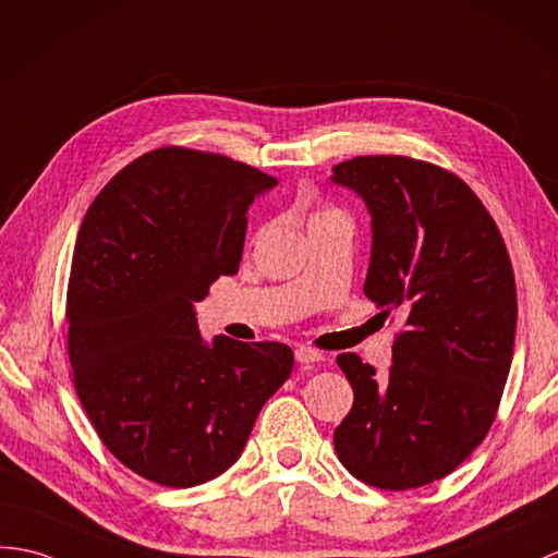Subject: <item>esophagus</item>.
Instances as JSON below:
<instances>
[{"label": "esophagus", "mask_w": 558, "mask_h": 558, "mask_svg": "<svg viewBox=\"0 0 558 558\" xmlns=\"http://www.w3.org/2000/svg\"><path fill=\"white\" fill-rule=\"evenodd\" d=\"M294 356H296V361H300V364H318V361L326 359V356H323V352H318V349H314V347H300L294 352Z\"/></svg>", "instance_id": "obj_1"}]
</instances>
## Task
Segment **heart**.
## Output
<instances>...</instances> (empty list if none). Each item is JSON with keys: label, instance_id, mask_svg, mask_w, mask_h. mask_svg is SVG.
<instances>
[{"label": "heart", "instance_id": "obj_1", "mask_svg": "<svg viewBox=\"0 0 558 558\" xmlns=\"http://www.w3.org/2000/svg\"><path fill=\"white\" fill-rule=\"evenodd\" d=\"M328 218H344L338 209H330V206H323L314 216H311V223H318V220H328Z\"/></svg>", "mask_w": 558, "mask_h": 558}]
</instances>
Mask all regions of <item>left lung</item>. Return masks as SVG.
<instances>
[{"label": "left lung", "mask_w": 558, "mask_h": 558, "mask_svg": "<svg viewBox=\"0 0 558 558\" xmlns=\"http://www.w3.org/2000/svg\"><path fill=\"white\" fill-rule=\"evenodd\" d=\"M332 180L373 216L366 296L404 318L385 378L354 352L338 356L354 404L335 451L361 483L413 489L454 471L495 423L513 356V266L485 204L442 166L371 154L332 166Z\"/></svg>", "instance_id": "left-lung-1"}]
</instances>
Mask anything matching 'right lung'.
Here are the masks:
<instances>
[{
    "label": "right lung",
    "mask_w": 558,
    "mask_h": 558,
    "mask_svg": "<svg viewBox=\"0 0 558 558\" xmlns=\"http://www.w3.org/2000/svg\"><path fill=\"white\" fill-rule=\"evenodd\" d=\"M276 183L223 154L161 147L116 173L83 218L66 292L73 387L104 447L151 483L228 471L290 378L288 344H206L192 308L238 274L250 204Z\"/></svg>",
    "instance_id": "obj_1"
}]
</instances>
